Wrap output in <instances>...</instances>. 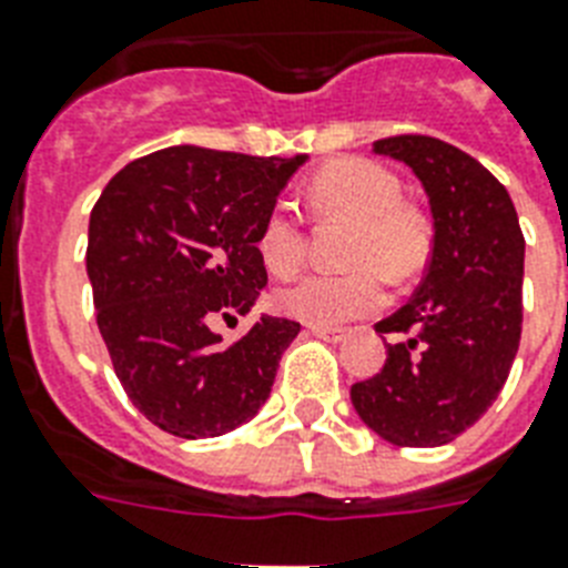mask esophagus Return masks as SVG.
Masks as SVG:
<instances>
[{
	"mask_svg": "<svg viewBox=\"0 0 568 568\" xmlns=\"http://www.w3.org/2000/svg\"><path fill=\"white\" fill-rule=\"evenodd\" d=\"M308 329H312V335H317V338H324V341H344V338H347V329H344V326L312 324Z\"/></svg>",
	"mask_w": 568,
	"mask_h": 568,
	"instance_id": "esophagus-1",
	"label": "esophagus"
}]
</instances>
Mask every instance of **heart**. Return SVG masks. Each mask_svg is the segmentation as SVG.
<instances>
[{"label":"heart","instance_id":"1","mask_svg":"<svg viewBox=\"0 0 568 568\" xmlns=\"http://www.w3.org/2000/svg\"><path fill=\"white\" fill-rule=\"evenodd\" d=\"M403 197L390 169L362 156L332 160L308 180V204L317 219L353 221L341 274H308L276 292V306L306 324H341L362 317L385 300V280L403 285L423 271L432 251L426 219ZM265 268L294 276L306 262V227L288 206L276 204L256 236Z\"/></svg>","mask_w":568,"mask_h":568}]
</instances>
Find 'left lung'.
<instances>
[{
  "mask_svg": "<svg viewBox=\"0 0 568 568\" xmlns=\"http://www.w3.org/2000/svg\"><path fill=\"white\" fill-rule=\"evenodd\" d=\"M412 165L435 239L423 283L376 324L396 335L371 379L349 388L358 417L394 446H444L481 417L508 382L523 335L525 236L508 189L476 156L435 136L373 145Z\"/></svg>",
  "mask_w": 568,
  "mask_h": 568,
  "instance_id": "obj_1",
  "label": "left lung"
}]
</instances>
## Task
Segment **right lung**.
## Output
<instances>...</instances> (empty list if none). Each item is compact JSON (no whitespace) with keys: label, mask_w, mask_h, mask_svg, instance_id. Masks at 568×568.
<instances>
[{"label":"right lung","mask_w":568,"mask_h":568,"mask_svg":"<svg viewBox=\"0 0 568 568\" xmlns=\"http://www.w3.org/2000/svg\"><path fill=\"white\" fill-rule=\"evenodd\" d=\"M306 156L174 145L133 160L90 215L87 274L95 321L124 394L174 437H219L268 399L297 321L236 324L268 283L256 236Z\"/></svg>","instance_id":"1"}]
</instances>
